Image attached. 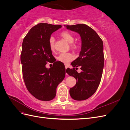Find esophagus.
Returning a JSON list of instances; mask_svg holds the SVG:
<instances>
[{
	"mask_svg": "<svg viewBox=\"0 0 130 130\" xmlns=\"http://www.w3.org/2000/svg\"><path fill=\"white\" fill-rule=\"evenodd\" d=\"M65 68H66V69L68 68V65L67 64H65Z\"/></svg>",
	"mask_w": 130,
	"mask_h": 130,
	"instance_id": "esophagus-1",
	"label": "esophagus"
}]
</instances>
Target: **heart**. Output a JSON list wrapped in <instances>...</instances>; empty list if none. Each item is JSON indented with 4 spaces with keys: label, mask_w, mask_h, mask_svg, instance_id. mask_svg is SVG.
<instances>
[{
    "label": "heart",
    "mask_w": 130,
    "mask_h": 130,
    "mask_svg": "<svg viewBox=\"0 0 130 130\" xmlns=\"http://www.w3.org/2000/svg\"><path fill=\"white\" fill-rule=\"evenodd\" d=\"M61 36L67 42L69 43H72L74 41V36L69 31H63L61 34ZM49 46L51 50H55V39L53 37H51L49 40ZM72 48L74 50H77L79 48V46L77 44H73L72 43ZM74 59V56L70 53H62L59 55L57 57V60L62 63H67L70 61H72Z\"/></svg>",
    "instance_id": "heart-1"
}]
</instances>
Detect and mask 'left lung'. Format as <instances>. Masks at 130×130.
Listing matches in <instances>:
<instances>
[{"label": "left lung", "instance_id": "obj_1", "mask_svg": "<svg viewBox=\"0 0 130 130\" xmlns=\"http://www.w3.org/2000/svg\"><path fill=\"white\" fill-rule=\"evenodd\" d=\"M67 28L80 34L82 46L80 55L72 63L73 69L66 72L77 81L69 90L71 97L75 100H85L93 95L100 83L104 65L103 42L91 27L84 24L66 25ZM80 66L82 72L75 70Z\"/></svg>", "mask_w": 130, "mask_h": 130}]
</instances>
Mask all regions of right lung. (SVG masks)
<instances>
[{
    "label": "right lung",
    "mask_w": 130,
    "mask_h": 130,
    "mask_svg": "<svg viewBox=\"0 0 130 130\" xmlns=\"http://www.w3.org/2000/svg\"><path fill=\"white\" fill-rule=\"evenodd\" d=\"M61 27L39 23L30 30L23 41L21 61L23 79L28 91L40 100L53 99L57 86L65 77L64 64L55 61L49 46L51 35ZM48 62L53 63L49 69L45 67Z\"/></svg>",
    "instance_id": "obj_1"
}]
</instances>
